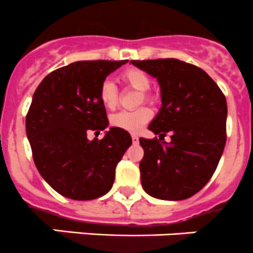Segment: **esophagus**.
Instances as JSON below:
<instances>
[{
  "label": "esophagus",
  "instance_id": "1",
  "mask_svg": "<svg viewBox=\"0 0 253 253\" xmlns=\"http://www.w3.org/2000/svg\"><path fill=\"white\" fill-rule=\"evenodd\" d=\"M131 139H133V143H138V140H139V138L136 134H131Z\"/></svg>",
  "mask_w": 253,
  "mask_h": 253
}]
</instances>
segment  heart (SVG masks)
<instances>
[{
	"label": "heart",
	"instance_id": "1",
	"mask_svg": "<svg viewBox=\"0 0 253 253\" xmlns=\"http://www.w3.org/2000/svg\"><path fill=\"white\" fill-rule=\"evenodd\" d=\"M122 80L125 84L129 85L133 89L142 91V96L139 98V104L144 100H149L150 96L147 94V90L150 87V80L145 73H143L139 69H126L122 74ZM99 99L101 104L109 110L117 108L118 105V94L117 86L114 83L110 80H105L100 86V92H99ZM153 113L147 106L136 109L133 111H120L117 114L110 117V124L115 128H119L122 130L130 131V133H136L152 119Z\"/></svg>",
	"mask_w": 253,
	"mask_h": 253
}]
</instances>
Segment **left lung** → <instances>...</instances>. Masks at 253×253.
I'll return each mask as SVG.
<instances>
[{
	"label": "left lung",
	"instance_id": "left-lung-1",
	"mask_svg": "<svg viewBox=\"0 0 253 253\" xmlns=\"http://www.w3.org/2000/svg\"><path fill=\"white\" fill-rule=\"evenodd\" d=\"M157 79L162 106L148 129L163 140L140 138L143 189L164 201L194 196L216 170L226 145L227 103L218 85L202 69L177 59L131 60Z\"/></svg>",
	"mask_w": 253,
	"mask_h": 253
}]
</instances>
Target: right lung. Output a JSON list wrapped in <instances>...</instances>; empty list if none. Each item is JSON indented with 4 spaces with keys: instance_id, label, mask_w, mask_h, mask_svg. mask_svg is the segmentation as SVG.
Returning <instances> with one entry per match:
<instances>
[{
    "instance_id": "1",
    "label": "right lung",
    "mask_w": 253,
    "mask_h": 253,
    "mask_svg": "<svg viewBox=\"0 0 253 253\" xmlns=\"http://www.w3.org/2000/svg\"><path fill=\"white\" fill-rule=\"evenodd\" d=\"M126 62H73L48 74L34 92L26 117L32 157L41 177L61 196L90 201L113 187L115 168L131 144L130 134L115 126L101 140H89L87 134L108 128L100 86Z\"/></svg>"
}]
</instances>
